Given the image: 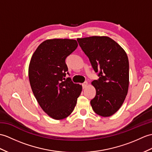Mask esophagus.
Masks as SVG:
<instances>
[{"label":"esophagus","instance_id":"1","mask_svg":"<svg viewBox=\"0 0 152 152\" xmlns=\"http://www.w3.org/2000/svg\"><path fill=\"white\" fill-rule=\"evenodd\" d=\"M87 85H88V83H87V82H85L84 83H83L82 84L83 89H85V88H86L87 86Z\"/></svg>","mask_w":152,"mask_h":152}]
</instances>
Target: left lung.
Masks as SVG:
<instances>
[{"instance_id": "left-lung-1", "label": "left lung", "mask_w": 152, "mask_h": 152, "mask_svg": "<svg viewBox=\"0 0 152 152\" xmlns=\"http://www.w3.org/2000/svg\"><path fill=\"white\" fill-rule=\"evenodd\" d=\"M99 79L92 85L96 96L91 100L93 111L104 117L115 114L124 103L129 87V61L125 50L107 36L77 38Z\"/></svg>"}]
</instances>
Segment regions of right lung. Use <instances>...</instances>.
<instances>
[{
  "instance_id": "obj_1",
  "label": "right lung",
  "mask_w": 152,
  "mask_h": 152,
  "mask_svg": "<svg viewBox=\"0 0 152 152\" xmlns=\"http://www.w3.org/2000/svg\"><path fill=\"white\" fill-rule=\"evenodd\" d=\"M77 47L69 39H52L41 43L34 52L28 67L32 92L42 109L55 120L72 113L82 91L70 77L65 79L68 67L65 59Z\"/></svg>"
}]
</instances>
